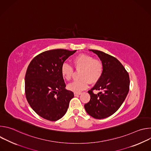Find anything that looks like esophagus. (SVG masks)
Wrapping results in <instances>:
<instances>
[{"label": "esophagus", "mask_w": 151, "mask_h": 151, "mask_svg": "<svg viewBox=\"0 0 151 151\" xmlns=\"http://www.w3.org/2000/svg\"><path fill=\"white\" fill-rule=\"evenodd\" d=\"M80 94H81V93H74V96H78L80 95Z\"/></svg>", "instance_id": "esophagus-1"}]
</instances>
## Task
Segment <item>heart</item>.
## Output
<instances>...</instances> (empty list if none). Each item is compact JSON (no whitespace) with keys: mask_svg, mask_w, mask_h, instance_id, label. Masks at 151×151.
Wrapping results in <instances>:
<instances>
[{"mask_svg":"<svg viewBox=\"0 0 151 151\" xmlns=\"http://www.w3.org/2000/svg\"><path fill=\"white\" fill-rule=\"evenodd\" d=\"M73 66L79 70V80L68 85V90L79 93L87 87L88 83H96L101 78L103 73L102 62L87 54H82L75 57L72 60ZM61 75L67 81H70L73 73V68L67 63L63 64L61 68Z\"/></svg>","mask_w":151,"mask_h":151,"instance_id":"b5f03b06","label":"heart"}]
</instances>
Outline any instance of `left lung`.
<instances>
[{"instance_id":"obj_1","label":"left lung","mask_w":151,"mask_h":151,"mask_svg":"<svg viewBox=\"0 0 151 151\" xmlns=\"http://www.w3.org/2000/svg\"><path fill=\"white\" fill-rule=\"evenodd\" d=\"M97 54L103 64L100 79L88 93L90 100L84 105L85 111L96 119L108 117L118 111L125 100L130 87L129 75L115 57L102 51L90 50ZM93 90L103 91L97 95Z\"/></svg>"}]
</instances>
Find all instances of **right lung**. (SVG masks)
<instances>
[{
    "label": "right lung",
    "mask_w": 151,
    "mask_h": 151,
    "mask_svg": "<svg viewBox=\"0 0 151 151\" xmlns=\"http://www.w3.org/2000/svg\"><path fill=\"white\" fill-rule=\"evenodd\" d=\"M76 50H52L36 56L25 76V93L32 109L45 119L55 121L66 113L72 91L65 88L61 72L65 60Z\"/></svg>",
    "instance_id": "add662e5"
}]
</instances>
